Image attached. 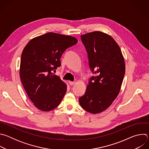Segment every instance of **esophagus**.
I'll return each instance as SVG.
<instances>
[{
  "label": "esophagus",
  "mask_w": 149,
  "mask_h": 149,
  "mask_svg": "<svg viewBox=\"0 0 149 149\" xmlns=\"http://www.w3.org/2000/svg\"><path fill=\"white\" fill-rule=\"evenodd\" d=\"M69 84L70 86H73V85H74L75 84V82H73V81H69Z\"/></svg>",
  "instance_id": "obj_1"
}]
</instances>
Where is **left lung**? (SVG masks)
Wrapping results in <instances>:
<instances>
[{
    "instance_id": "1",
    "label": "left lung",
    "mask_w": 149,
    "mask_h": 149,
    "mask_svg": "<svg viewBox=\"0 0 149 149\" xmlns=\"http://www.w3.org/2000/svg\"><path fill=\"white\" fill-rule=\"evenodd\" d=\"M81 38L91 70L98 75L91 77L79 102L86 111L98 114L107 109L120 93L125 70L124 58L117 42L107 33L94 31Z\"/></svg>"
}]
</instances>
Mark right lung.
I'll list each match as a JSON object with an SVG mask.
<instances>
[{"mask_svg": "<svg viewBox=\"0 0 149 149\" xmlns=\"http://www.w3.org/2000/svg\"><path fill=\"white\" fill-rule=\"evenodd\" d=\"M77 42L75 37L48 32L32 39L24 48L19 75L29 98L39 110L55 109L65 95L67 84L52 72L61 66L63 52Z\"/></svg>", "mask_w": 149, "mask_h": 149, "instance_id": "1", "label": "right lung"}]
</instances>
